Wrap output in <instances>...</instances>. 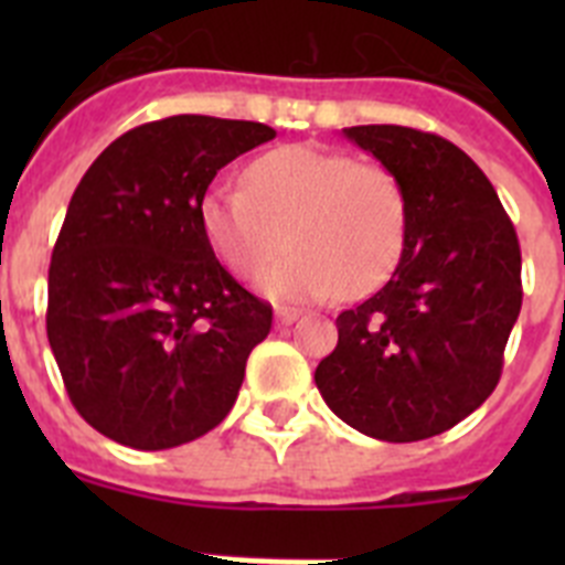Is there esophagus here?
Instances as JSON below:
<instances>
[{
    "label": "esophagus",
    "mask_w": 565,
    "mask_h": 565,
    "mask_svg": "<svg viewBox=\"0 0 565 565\" xmlns=\"http://www.w3.org/2000/svg\"><path fill=\"white\" fill-rule=\"evenodd\" d=\"M274 317H277V326H291V322L299 319V311H294V308H277Z\"/></svg>",
    "instance_id": "obj_1"
}]
</instances>
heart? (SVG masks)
<instances>
[{
    "label": "heart",
    "instance_id": "obj_1",
    "mask_svg": "<svg viewBox=\"0 0 565 565\" xmlns=\"http://www.w3.org/2000/svg\"><path fill=\"white\" fill-rule=\"evenodd\" d=\"M203 234L223 266L254 277L289 239L292 252L259 277L279 302L333 291L364 297L391 277L407 237V201L391 169L317 147H282L246 169V189L203 198Z\"/></svg>",
    "mask_w": 565,
    "mask_h": 565
}]
</instances>
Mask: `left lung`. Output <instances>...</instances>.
Returning a JSON list of instances; mask_svg holds the SVG:
<instances>
[{
    "label": "left lung",
    "instance_id": "1",
    "mask_svg": "<svg viewBox=\"0 0 565 565\" xmlns=\"http://www.w3.org/2000/svg\"><path fill=\"white\" fill-rule=\"evenodd\" d=\"M342 132L398 178L407 237L393 277L337 317L339 342L313 382L353 430L422 441L495 391L521 313V246L487 174L456 143L396 124Z\"/></svg>",
    "mask_w": 565,
    "mask_h": 565
}]
</instances>
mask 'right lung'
<instances>
[{
    "label": "right lung",
    "instance_id": "1",
    "mask_svg": "<svg viewBox=\"0 0 565 565\" xmlns=\"http://www.w3.org/2000/svg\"><path fill=\"white\" fill-rule=\"evenodd\" d=\"M257 121L172 115L124 132L70 198L47 277V339L84 422L132 450L214 430L271 306L221 266L201 206L217 169L274 138Z\"/></svg>",
    "mask_w": 565,
    "mask_h": 565
}]
</instances>
